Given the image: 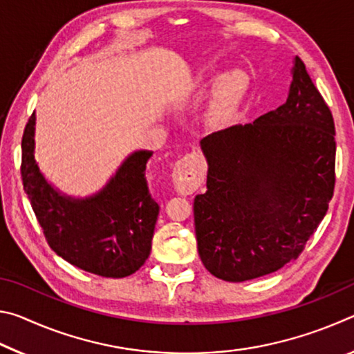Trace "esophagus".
I'll list each match as a JSON object with an SVG mask.
<instances>
[{"instance_id":"esophagus-1","label":"esophagus","mask_w":354,"mask_h":354,"mask_svg":"<svg viewBox=\"0 0 354 354\" xmlns=\"http://www.w3.org/2000/svg\"><path fill=\"white\" fill-rule=\"evenodd\" d=\"M203 175H205V164L201 158L194 153L185 154L173 169V185L179 194L190 195L200 187Z\"/></svg>"}]
</instances>
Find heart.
Segmentation results:
<instances>
[{
  "label": "heart",
  "mask_w": 354,
  "mask_h": 354,
  "mask_svg": "<svg viewBox=\"0 0 354 354\" xmlns=\"http://www.w3.org/2000/svg\"><path fill=\"white\" fill-rule=\"evenodd\" d=\"M248 88V80L242 71L227 75L218 88L211 106V118L215 123H225L237 112Z\"/></svg>",
  "instance_id": "1"
}]
</instances>
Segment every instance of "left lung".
Segmentation results:
<instances>
[{
    "label": "left lung",
    "instance_id": "left-lung-1",
    "mask_svg": "<svg viewBox=\"0 0 354 354\" xmlns=\"http://www.w3.org/2000/svg\"><path fill=\"white\" fill-rule=\"evenodd\" d=\"M334 136L333 113L297 56L284 104L201 140L207 190L195 196L194 218L209 273L242 283L303 253L334 194Z\"/></svg>",
    "mask_w": 354,
    "mask_h": 354
}]
</instances>
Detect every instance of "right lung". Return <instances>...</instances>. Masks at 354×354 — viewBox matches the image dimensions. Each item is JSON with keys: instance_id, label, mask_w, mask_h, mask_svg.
<instances>
[{"instance_id": "add662e5", "label": "right lung", "mask_w": 354, "mask_h": 354, "mask_svg": "<svg viewBox=\"0 0 354 354\" xmlns=\"http://www.w3.org/2000/svg\"><path fill=\"white\" fill-rule=\"evenodd\" d=\"M34 123L21 139V181L48 245L71 266L104 278H124L151 251L159 206L149 195L145 169L153 153L137 151L98 195L71 200L45 181L34 159Z\"/></svg>"}]
</instances>
